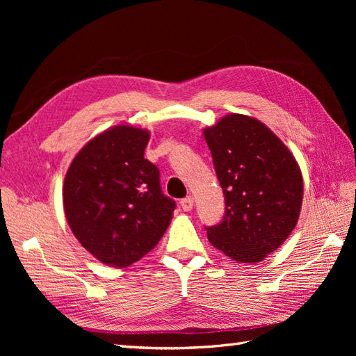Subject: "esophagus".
I'll return each mask as SVG.
<instances>
[{
	"label": "esophagus",
	"mask_w": 356,
	"mask_h": 356,
	"mask_svg": "<svg viewBox=\"0 0 356 356\" xmlns=\"http://www.w3.org/2000/svg\"><path fill=\"white\" fill-rule=\"evenodd\" d=\"M179 204H181L182 211H191L193 204H195V200H193V197H191V196H188V197H186V199H181Z\"/></svg>",
	"instance_id": "34e87169"
}]
</instances>
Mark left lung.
Wrapping results in <instances>:
<instances>
[{"label":"left lung","instance_id":"left-lung-1","mask_svg":"<svg viewBox=\"0 0 356 356\" xmlns=\"http://www.w3.org/2000/svg\"><path fill=\"white\" fill-rule=\"evenodd\" d=\"M203 134L225 199L221 222L204 227L208 239L236 261H261L297 224L303 200L297 161L252 117L229 114Z\"/></svg>","mask_w":356,"mask_h":356}]
</instances>
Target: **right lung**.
Instances as JSON below:
<instances>
[{
    "label": "right lung",
    "instance_id": "right-lung-1",
    "mask_svg": "<svg viewBox=\"0 0 356 356\" xmlns=\"http://www.w3.org/2000/svg\"><path fill=\"white\" fill-rule=\"evenodd\" d=\"M149 134L114 126L75 156L63 182V209L79 242L99 261L127 267L159 243L177 203L160 170L144 159Z\"/></svg>",
    "mask_w": 356,
    "mask_h": 356
}]
</instances>
